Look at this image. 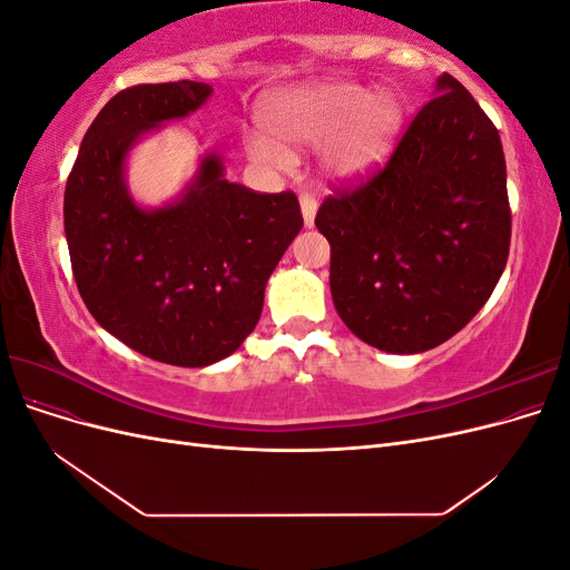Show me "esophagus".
Wrapping results in <instances>:
<instances>
[{"label": "esophagus", "mask_w": 570, "mask_h": 570, "mask_svg": "<svg viewBox=\"0 0 570 570\" xmlns=\"http://www.w3.org/2000/svg\"><path fill=\"white\" fill-rule=\"evenodd\" d=\"M299 204H302V214H304V226L312 228L314 226V218H316V209H318V202L314 195L304 193L299 197Z\"/></svg>", "instance_id": "34e87169"}]
</instances>
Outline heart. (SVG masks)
I'll return each mask as SVG.
<instances>
[{"label":"heart","mask_w":570,"mask_h":570,"mask_svg":"<svg viewBox=\"0 0 570 570\" xmlns=\"http://www.w3.org/2000/svg\"><path fill=\"white\" fill-rule=\"evenodd\" d=\"M262 126L287 145H318L331 140L323 164L335 176L352 178L387 151L400 126V107L387 95H373L361 85L335 82L318 88H297L275 95L258 111ZM249 154L266 166L287 168L289 151L268 140L249 137Z\"/></svg>","instance_id":"heart-1"}]
</instances>
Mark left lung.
Returning a JSON list of instances; mask_svg holds the SVG:
<instances>
[{"instance_id": "1", "label": "left lung", "mask_w": 570, "mask_h": 570, "mask_svg": "<svg viewBox=\"0 0 570 570\" xmlns=\"http://www.w3.org/2000/svg\"><path fill=\"white\" fill-rule=\"evenodd\" d=\"M340 318L371 347L419 354L456 335L502 278L511 209L499 132L442 73L390 159L316 214Z\"/></svg>"}]
</instances>
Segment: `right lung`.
I'll return each instance as SVG.
<instances>
[{
	"instance_id": "1",
	"label": "right lung",
	"mask_w": 570,
	"mask_h": 570,
	"mask_svg": "<svg viewBox=\"0 0 570 570\" xmlns=\"http://www.w3.org/2000/svg\"><path fill=\"white\" fill-rule=\"evenodd\" d=\"M209 95L195 80L120 90L85 132L63 193L73 278L95 321L130 350L187 368L216 364L245 342L273 268L304 226L295 193L228 183L214 154L180 202L135 206L124 183L128 149Z\"/></svg>"
}]
</instances>
